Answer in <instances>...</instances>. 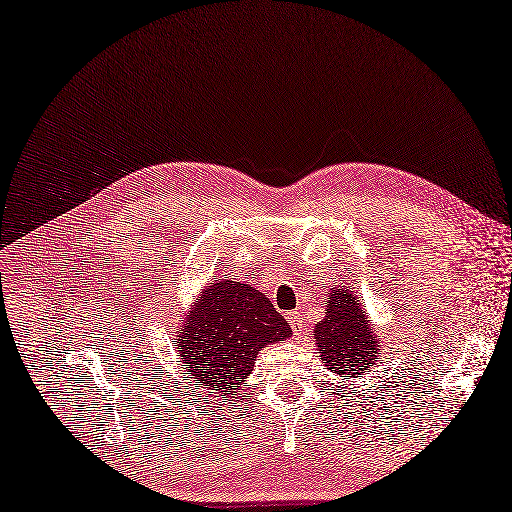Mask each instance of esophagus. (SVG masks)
<instances>
[{
	"label": "esophagus",
	"instance_id": "obj_1",
	"mask_svg": "<svg viewBox=\"0 0 512 512\" xmlns=\"http://www.w3.org/2000/svg\"><path fill=\"white\" fill-rule=\"evenodd\" d=\"M286 320H288V324H291V328H293V332L295 335H301V330H303V314L299 309H295V311H288L286 314Z\"/></svg>",
	"mask_w": 512,
	"mask_h": 512
}]
</instances>
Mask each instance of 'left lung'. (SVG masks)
Listing matches in <instances>:
<instances>
[{
  "mask_svg": "<svg viewBox=\"0 0 512 512\" xmlns=\"http://www.w3.org/2000/svg\"><path fill=\"white\" fill-rule=\"evenodd\" d=\"M351 293L349 288H339L335 293L330 291L326 316L316 326L320 360L330 372L343 376L370 372V366L379 362L372 328L362 305Z\"/></svg>",
  "mask_w": 512,
  "mask_h": 512,
  "instance_id": "1",
  "label": "left lung"
}]
</instances>
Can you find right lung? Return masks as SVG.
I'll use <instances>...</instances> for the list:
<instances>
[{
    "label": "right lung",
    "instance_id": "right-lung-1",
    "mask_svg": "<svg viewBox=\"0 0 512 512\" xmlns=\"http://www.w3.org/2000/svg\"><path fill=\"white\" fill-rule=\"evenodd\" d=\"M291 335V326L263 293L221 280L207 288L175 343L186 374L205 389L234 395V387L251 374L257 353Z\"/></svg>",
    "mask_w": 512,
    "mask_h": 512
}]
</instances>
